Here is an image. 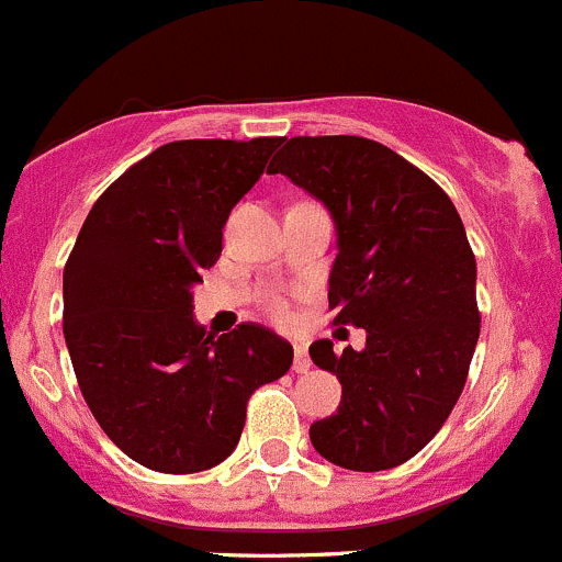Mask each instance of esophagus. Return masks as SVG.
Listing matches in <instances>:
<instances>
[{
    "label": "esophagus",
    "mask_w": 562,
    "mask_h": 562,
    "mask_svg": "<svg viewBox=\"0 0 562 562\" xmlns=\"http://www.w3.org/2000/svg\"><path fill=\"white\" fill-rule=\"evenodd\" d=\"M310 367H313V361H310V353L304 345H296V359H293V370L296 372H307Z\"/></svg>",
    "instance_id": "esophagus-1"
}]
</instances>
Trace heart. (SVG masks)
<instances>
[{"label": "heart", "instance_id": "1", "mask_svg": "<svg viewBox=\"0 0 562 562\" xmlns=\"http://www.w3.org/2000/svg\"><path fill=\"white\" fill-rule=\"evenodd\" d=\"M269 315L280 323H291L293 321V310L285 299H271L269 302Z\"/></svg>", "mask_w": 562, "mask_h": 562}]
</instances>
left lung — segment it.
Masks as SVG:
<instances>
[{"label":"left lung","instance_id":"1","mask_svg":"<svg viewBox=\"0 0 562 562\" xmlns=\"http://www.w3.org/2000/svg\"><path fill=\"white\" fill-rule=\"evenodd\" d=\"M269 173L323 201L337 225L328 310L367 348L310 345L342 383L337 413L310 427L315 451L375 473L416 457L454 411L481 331L475 255L451 198L413 162L359 135H299Z\"/></svg>","mask_w":562,"mask_h":562}]
</instances>
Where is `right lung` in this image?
I'll list each match as a JSON object with an SVG mask.
<instances>
[{"mask_svg": "<svg viewBox=\"0 0 562 562\" xmlns=\"http://www.w3.org/2000/svg\"><path fill=\"white\" fill-rule=\"evenodd\" d=\"M282 138L160 146L98 198L65 263V342L89 411L130 459L160 473L223 462L255 389L293 348L258 323L214 339L192 285L223 252L231 209Z\"/></svg>", "mask_w": 562, "mask_h": 562, "instance_id": "right-lung-1", "label": "right lung"}]
</instances>
